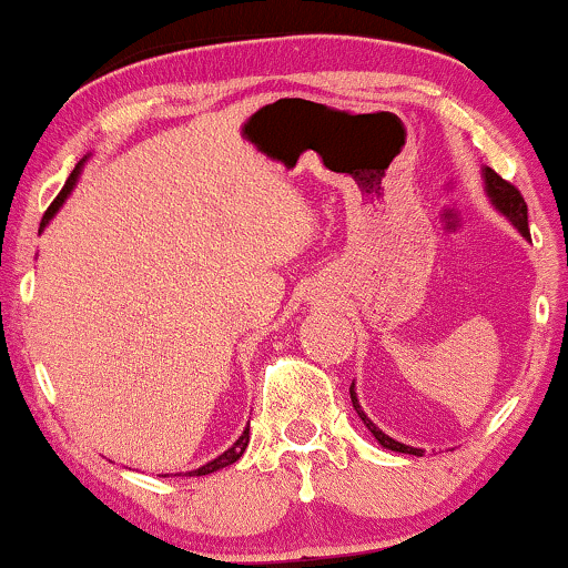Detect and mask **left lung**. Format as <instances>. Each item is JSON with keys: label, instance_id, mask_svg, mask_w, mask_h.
I'll return each instance as SVG.
<instances>
[{"label": "left lung", "instance_id": "1", "mask_svg": "<svg viewBox=\"0 0 568 568\" xmlns=\"http://www.w3.org/2000/svg\"><path fill=\"white\" fill-rule=\"evenodd\" d=\"M485 181H487V194H489V197H493L495 207H498L503 215H508V219L514 221V226L519 229L524 236H529L527 202H524V197H521V192H519V189H516L514 184H510V181H506V179H503V176H498V173H495L493 168H485ZM349 397H353V408L358 410L361 422L366 424V429H368L371 434H374V437H376V443H379L382 447H387V450H395V453L424 455L422 447H408V445H403V443H395V439L387 437V434H384V432L379 429V426H374V422H371V418L366 416V413L361 410V405H358V397H355V389H353V384H349Z\"/></svg>", "mask_w": 568, "mask_h": 568}]
</instances>
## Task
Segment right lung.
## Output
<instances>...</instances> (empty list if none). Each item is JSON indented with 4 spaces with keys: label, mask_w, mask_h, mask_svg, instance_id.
Listing matches in <instances>:
<instances>
[{
    "label": "right lung",
    "mask_w": 568,
    "mask_h": 568,
    "mask_svg": "<svg viewBox=\"0 0 568 568\" xmlns=\"http://www.w3.org/2000/svg\"><path fill=\"white\" fill-rule=\"evenodd\" d=\"M79 171H81V163L73 168V173H70V176H68L65 186H62V192L58 194V197H54L52 205L47 207L44 219H41V229L47 226L49 219H52V215L58 213V210H60L62 202H65V197H68V194H70V189H73V184H75V176H79ZM247 443H250V429H244V432H242V437L236 439V443L231 445L226 453L219 455V458H215V460H210V464H205V466H202V468H197V471H189V477H205V474H213V471H219V468H223V466H231V464H236V460L242 458V453H244V447H247Z\"/></svg>",
    "instance_id": "right-lung-1"
}]
</instances>
